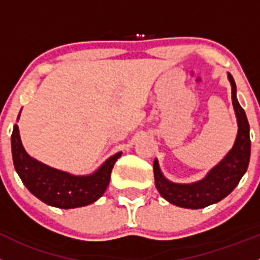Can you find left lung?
Segmentation results:
<instances>
[{
    "mask_svg": "<svg viewBox=\"0 0 260 260\" xmlns=\"http://www.w3.org/2000/svg\"><path fill=\"white\" fill-rule=\"evenodd\" d=\"M231 85L234 110L238 120V135L233 148L225 157L213 166L203 179L193 183H174L166 179L161 171L157 158L153 161L155 185L164 200L178 207L198 210L220 202L235 189L248 169L250 160V136L245 112L236 98V85L231 74H228Z\"/></svg>",
    "mask_w": 260,
    "mask_h": 260,
    "instance_id": "left-lung-1",
    "label": "left lung"
}]
</instances>
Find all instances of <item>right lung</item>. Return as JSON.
Masks as SVG:
<instances>
[{"mask_svg":"<svg viewBox=\"0 0 260 260\" xmlns=\"http://www.w3.org/2000/svg\"><path fill=\"white\" fill-rule=\"evenodd\" d=\"M19 118L20 114L17 120ZM11 151L15 170L30 193L45 205L63 210L96 202L107 190L113 166L122 155V152H117L110 156L94 173L74 175L31 157L22 146L17 124L14 125L11 135Z\"/></svg>","mask_w":260,"mask_h":260,"instance_id":"1","label":"right lung"}]
</instances>
